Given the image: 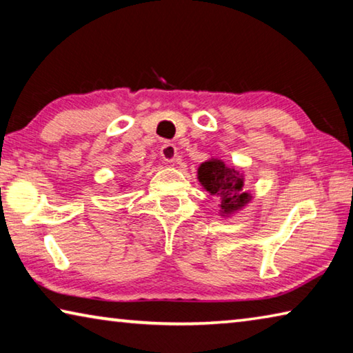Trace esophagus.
<instances>
[{"label":"esophagus","instance_id":"34e87169","mask_svg":"<svg viewBox=\"0 0 353 353\" xmlns=\"http://www.w3.org/2000/svg\"><path fill=\"white\" fill-rule=\"evenodd\" d=\"M160 155H162L165 162H174L177 157V148L172 143H166V145L160 148Z\"/></svg>","mask_w":353,"mask_h":353}]
</instances>
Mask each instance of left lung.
<instances>
[{"label":"left lung","mask_w":353,"mask_h":353,"mask_svg":"<svg viewBox=\"0 0 353 353\" xmlns=\"http://www.w3.org/2000/svg\"><path fill=\"white\" fill-rule=\"evenodd\" d=\"M198 181L202 188L221 201V216H230L252 201V194L244 188V176L223 160L210 159L198 168Z\"/></svg>","instance_id":"obj_1"}]
</instances>
